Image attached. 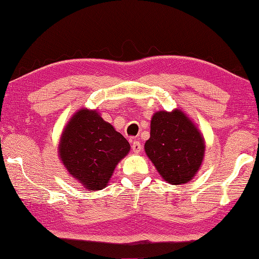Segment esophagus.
<instances>
[{
	"label": "esophagus",
	"mask_w": 259,
	"mask_h": 259,
	"mask_svg": "<svg viewBox=\"0 0 259 259\" xmlns=\"http://www.w3.org/2000/svg\"><path fill=\"white\" fill-rule=\"evenodd\" d=\"M142 144H140L138 140H134L133 144H131V150H133L134 153H136V154H138V153L142 151Z\"/></svg>",
	"instance_id": "34e87169"
}]
</instances>
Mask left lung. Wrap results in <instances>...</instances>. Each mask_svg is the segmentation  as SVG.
<instances>
[{
    "label": "left lung",
    "mask_w": 259,
    "mask_h": 259,
    "mask_svg": "<svg viewBox=\"0 0 259 259\" xmlns=\"http://www.w3.org/2000/svg\"><path fill=\"white\" fill-rule=\"evenodd\" d=\"M145 152L161 177L172 185L194 177L204 155V142L199 130L182 111H160L151 121V137Z\"/></svg>",
    "instance_id": "obj_1"
}]
</instances>
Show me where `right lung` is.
Here are the masks:
<instances>
[{
	"label": "right lung",
	"mask_w": 259,
	"mask_h": 259,
	"mask_svg": "<svg viewBox=\"0 0 259 259\" xmlns=\"http://www.w3.org/2000/svg\"><path fill=\"white\" fill-rule=\"evenodd\" d=\"M130 145L123 136L104 121L96 111L81 109L61 135L59 155L65 168L89 190L107 185Z\"/></svg>",
	"instance_id": "obj_1"
}]
</instances>
